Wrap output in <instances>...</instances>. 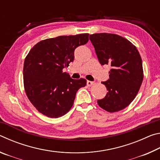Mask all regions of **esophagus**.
Instances as JSON below:
<instances>
[{
    "instance_id": "obj_1",
    "label": "esophagus",
    "mask_w": 160,
    "mask_h": 160,
    "mask_svg": "<svg viewBox=\"0 0 160 160\" xmlns=\"http://www.w3.org/2000/svg\"><path fill=\"white\" fill-rule=\"evenodd\" d=\"M94 84V82H92V81H90V80L87 81V85L89 86V87L93 85Z\"/></svg>"
}]
</instances>
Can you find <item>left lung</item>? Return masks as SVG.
Masks as SVG:
<instances>
[{
	"label": "left lung",
	"mask_w": 160,
	"mask_h": 160,
	"mask_svg": "<svg viewBox=\"0 0 160 160\" xmlns=\"http://www.w3.org/2000/svg\"><path fill=\"white\" fill-rule=\"evenodd\" d=\"M101 65H109V79L102 83L108 92L97 100L99 106L109 112L125 109L136 97L143 80L142 63L136 47L128 39L114 34L90 35Z\"/></svg>",
	"instance_id": "1"
}]
</instances>
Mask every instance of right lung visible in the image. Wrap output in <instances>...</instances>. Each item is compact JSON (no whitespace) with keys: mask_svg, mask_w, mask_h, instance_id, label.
I'll list each match as a JSON object with an SVG mask.
<instances>
[{"mask_svg":"<svg viewBox=\"0 0 160 160\" xmlns=\"http://www.w3.org/2000/svg\"><path fill=\"white\" fill-rule=\"evenodd\" d=\"M89 34L60 36L38 42L29 51L23 68L24 86L29 101L42 114L58 118L69 112L83 78L72 79L63 69L74 61L78 47L88 43Z\"/></svg>","mask_w":160,"mask_h":160,"instance_id":"add662e5","label":"right lung"}]
</instances>
